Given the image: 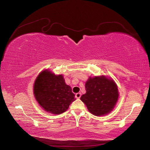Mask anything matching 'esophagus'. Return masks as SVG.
I'll return each instance as SVG.
<instances>
[{"mask_svg": "<svg viewBox=\"0 0 150 150\" xmlns=\"http://www.w3.org/2000/svg\"><path fill=\"white\" fill-rule=\"evenodd\" d=\"M75 97H76V98H80V97H81V93H76V95H75Z\"/></svg>", "mask_w": 150, "mask_h": 150, "instance_id": "34e87169", "label": "esophagus"}]
</instances>
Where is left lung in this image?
<instances>
[{
  "mask_svg": "<svg viewBox=\"0 0 150 150\" xmlns=\"http://www.w3.org/2000/svg\"><path fill=\"white\" fill-rule=\"evenodd\" d=\"M86 93L81 100L95 116H103L113 110L119 98L117 86L105 76L90 77L85 84Z\"/></svg>",
  "mask_w": 150,
  "mask_h": 150,
  "instance_id": "1",
  "label": "left lung"
}]
</instances>
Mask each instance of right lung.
<instances>
[{
  "mask_svg": "<svg viewBox=\"0 0 150 150\" xmlns=\"http://www.w3.org/2000/svg\"><path fill=\"white\" fill-rule=\"evenodd\" d=\"M33 93L44 110L55 115L64 112L75 100L71 87L65 83L62 75H56L47 69L37 76Z\"/></svg>",
  "mask_w": 150,
  "mask_h": 150,
  "instance_id": "right-lung-1",
  "label": "right lung"
}]
</instances>
